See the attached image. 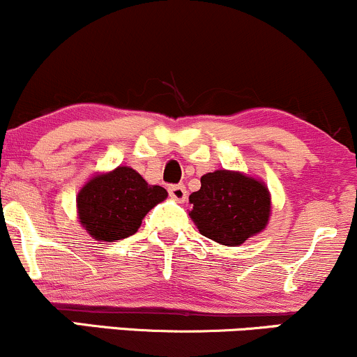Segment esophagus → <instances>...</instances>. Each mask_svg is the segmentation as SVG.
<instances>
[{
	"label": "esophagus",
	"mask_w": 357,
	"mask_h": 357,
	"mask_svg": "<svg viewBox=\"0 0 357 357\" xmlns=\"http://www.w3.org/2000/svg\"><path fill=\"white\" fill-rule=\"evenodd\" d=\"M167 191H169V196L176 202H186V188H184V184H171Z\"/></svg>",
	"instance_id": "1"
}]
</instances>
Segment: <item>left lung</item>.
<instances>
[{
  "instance_id": "obj_1",
  "label": "left lung",
  "mask_w": 357,
  "mask_h": 357,
  "mask_svg": "<svg viewBox=\"0 0 357 357\" xmlns=\"http://www.w3.org/2000/svg\"><path fill=\"white\" fill-rule=\"evenodd\" d=\"M191 218L199 233L221 245L236 247L265 228L270 195L264 183L231 171H215L202 178L191 192Z\"/></svg>"
}]
</instances>
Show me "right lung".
I'll return each mask as SVG.
<instances>
[{
  "instance_id": "add662e5",
  "label": "right lung",
  "mask_w": 357,
  "mask_h": 357,
  "mask_svg": "<svg viewBox=\"0 0 357 357\" xmlns=\"http://www.w3.org/2000/svg\"><path fill=\"white\" fill-rule=\"evenodd\" d=\"M167 191L151 186L132 167L119 166L92 178L77 196L80 223L96 240L114 241L134 235L142 218Z\"/></svg>"
}]
</instances>
